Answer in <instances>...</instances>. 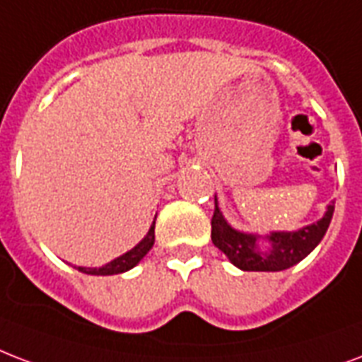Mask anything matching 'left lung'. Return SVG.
Wrapping results in <instances>:
<instances>
[{
    "label": "left lung",
    "instance_id": "8db88e82",
    "mask_svg": "<svg viewBox=\"0 0 362 362\" xmlns=\"http://www.w3.org/2000/svg\"><path fill=\"white\" fill-rule=\"evenodd\" d=\"M332 214L334 203L328 205L325 216L315 224L305 226L298 231H272L269 235L262 237L231 228L218 209V201L214 197L211 237L214 247L220 248L231 264L243 272H283L302 262L321 243L330 226ZM260 238H266L270 243L267 251L257 247Z\"/></svg>",
    "mask_w": 362,
    "mask_h": 362
}]
</instances>
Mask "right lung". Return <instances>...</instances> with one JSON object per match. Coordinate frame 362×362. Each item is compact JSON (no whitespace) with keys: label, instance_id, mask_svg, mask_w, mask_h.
I'll use <instances>...</instances> for the list:
<instances>
[{"label":"right lung","instance_id":"add662e5","mask_svg":"<svg viewBox=\"0 0 362 362\" xmlns=\"http://www.w3.org/2000/svg\"><path fill=\"white\" fill-rule=\"evenodd\" d=\"M153 243H156V222L151 224L150 231L146 233L144 239L138 243L136 247L131 248L129 252L121 255L119 258L107 262L106 266L102 267H77V269L83 273H87V275H117V273H125L129 272V269H132L138 262L142 260V258L150 252V248L153 247Z\"/></svg>","mask_w":362,"mask_h":362}]
</instances>
